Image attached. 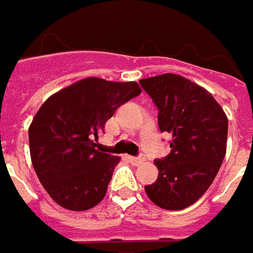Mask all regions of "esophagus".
I'll return each mask as SVG.
<instances>
[{
	"mask_svg": "<svg viewBox=\"0 0 253 253\" xmlns=\"http://www.w3.org/2000/svg\"><path fill=\"white\" fill-rule=\"evenodd\" d=\"M128 160H129L131 164H134V166H141V164L145 161L144 157H128Z\"/></svg>",
	"mask_w": 253,
	"mask_h": 253,
	"instance_id": "1",
	"label": "esophagus"
}]
</instances>
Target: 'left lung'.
Instances as JSON below:
<instances>
[{
	"mask_svg": "<svg viewBox=\"0 0 253 253\" xmlns=\"http://www.w3.org/2000/svg\"><path fill=\"white\" fill-rule=\"evenodd\" d=\"M158 108L161 132L171 134V153L155 160L157 181L145 193L158 208L181 210L210 187L226 155L227 117L197 83L166 73L139 81Z\"/></svg>",
	"mask_w": 253,
	"mask_h": 253,
	"instance_id": "8db88e82",
	"label": "left lung"
}]
</instances>
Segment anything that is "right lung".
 Listing matches in <instances>:
<instances>
[{"label": "right lung", "instance_id": "1", "mask_svg": "<svg viewBox=\"0 0 253 253\" xmlns=\"http://www.w3.org/2000/svg\"><path fill=\"white\" fill-rule=\"evenodd\" d=\"M141 93L136 82L86 78L51 95L28 128L36 174L62 208L82 211L105 197L119 157L96 150L118 108Z\"/></svg>", "mask_w": 253, "mask_h": 253}]
</instances>
